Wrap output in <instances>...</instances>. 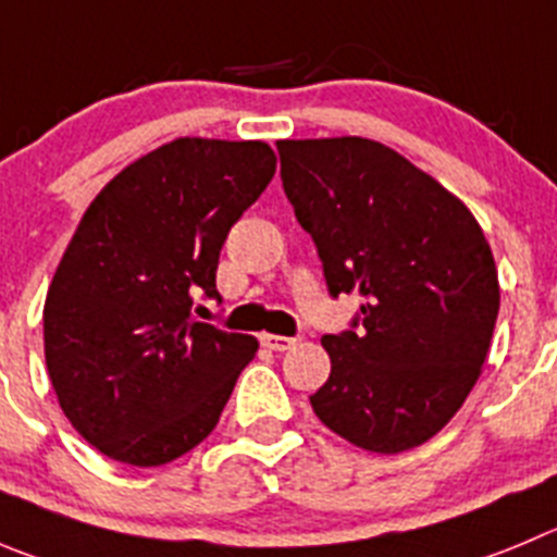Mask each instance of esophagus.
Returning a JSON list of instances; mask_svg holds the SVG:
<instances>
[{
  "label": "esophagus",
  "instance_id": "obj_1",
  "mask_svg": "<svg viewBox=\"0 0 557 557\" xmlns=\"http://www.w3.org/2000/svg\"><path fill=\"white\" fill-rule=\"evenodd\" d=\"M261 343H263V346H267V349H272V351H288L290 346H294V343H296V337H285V335H272V332H263Z\"/></svg>",
  "mask_w": 557,
  "mask_h": 557
}]
</instances>
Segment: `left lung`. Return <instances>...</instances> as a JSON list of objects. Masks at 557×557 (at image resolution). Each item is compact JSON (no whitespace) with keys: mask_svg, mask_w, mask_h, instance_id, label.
I'll return each instance as SVG.
<instances>
[{"mask_svg":"<svg viewBox=\"0 0 557 557\" xmlns=\"http://www.w3.org/2000/svg\"><path fill=\"white\" fill-rule=\"evenodd\" d=\"M277 150L330 294L362 296L360 330L321 337L332 371L313 412L371 454L418 448L459 412L490 355L500 310L490 242L454 191L376 139Z\"/></svg>","mask_w":557,"mask_h":557,"instance_id":"obj_1","label":"left lung"}]
</instances>
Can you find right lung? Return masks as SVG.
I'll use <instances>...</instances> for the list:
<instances>
[{
  "mask_svg": "<svg viewBox=\"0 0 557 557\" xmlns=\"http://www.w3.org/2000/svg\"><path fill=\"white\" fill-rule=\"evenodd\" d=\"M261 139L178 137L139 156L87 206L44 305V351L62 412L103 456L159 467L200 445L258 351L191 319L220 299L227 231L267 189Z\"/></svg>",
  "mask_w": 557,
  "mask_h": 557,
  "instance_id": "obj_1",
  "label": "right lung"
}]
</instances>
